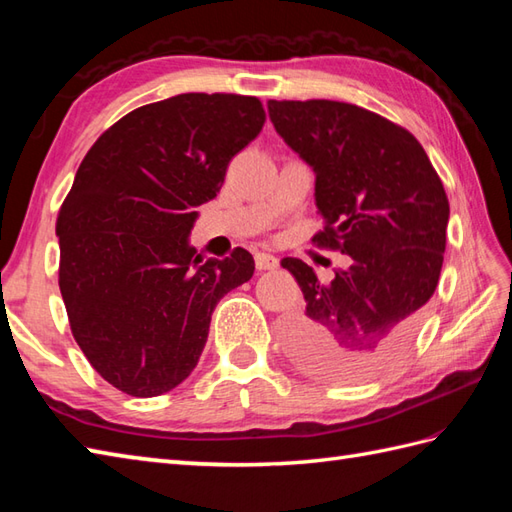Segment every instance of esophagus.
Instances as JSON below:
<instances>
[{
    "mask_svg": "<svg viewBox=\"0 0 512 512\" xmlns=\"http://www.w3.org/2000/svg\"><path fill=\"white\" fill-rule=\"evenodd\" d=\"M255 266H257V270H275L279 266V259L270 253H257Z\"/></svg>",
    "mask_w": 512,
    "mask_h": 512,
    "instance_id": "esophagus-1",
    "label": "esophagus"
}]
</instances>
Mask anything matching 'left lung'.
I'll return each instance as SVG.
<instances>
[{"label": "left lung", "instance_id": "8db88e82", "mask_svg": "<svg viewBox=\"0 0 512 512\" xmlns=\"http://www.w3.org/2000/svg\"><path fill=\"white\" fill-rule=\"evenodd\" d=\"M268 114L317 176L325 226L312 242L352 257L328 286L301 259H281L306 299L284 328L288 354L306 374L361 383L398 361L436 292L447 193L413 134L363 107L268 101Z\"/></svg>", "mask_w": 512, "mask_h": 512}]
</instances>
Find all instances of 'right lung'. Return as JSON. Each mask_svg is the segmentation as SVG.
<instances>
[{
	"label": "right lung",
	"mask_w": 512,
	"mask_h": 512,
	"mask_svg": "<svg viewBox=\"0 0 512 512\" xmlns=\"http://www.w3.org/2000/svg\"><path fill=\"white\" fill-rule=\"evenodd\" d=\"M264 121L255 96L178 94L123 116L76 171L57 220L59 288L85 358L125 394L178 387L217 301L253 277L248 250L202 262L189 233Z\"/></svg>",
	"instance_id": "1"
}]
</instances>
